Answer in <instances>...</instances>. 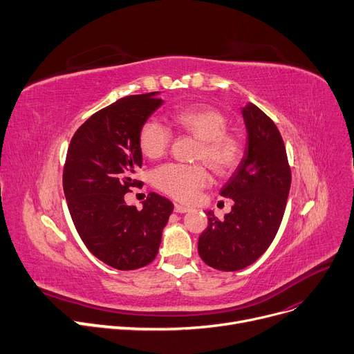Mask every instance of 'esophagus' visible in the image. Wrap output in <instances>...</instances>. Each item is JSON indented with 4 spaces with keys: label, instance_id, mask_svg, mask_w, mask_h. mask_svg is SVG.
<instances>
[{
    "label": "esophagus",
    "instance_id": "1",
    "mask_svg": "<svg viewBox=\"0 0 354 354\" xmlns=\"http://www.w3.org/2000/svg\"><path fill=\"white\" fill-rule=\"evenodd\" d=\"M191 207L187 206H183L180 203H175V212H178V214H186V212H189Z\"/></svg>",
    "mask_w": 354,
    "mask_h": 354
}]
</instances>
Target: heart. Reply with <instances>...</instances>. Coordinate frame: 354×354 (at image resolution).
I'll return each instance as SVG.
<instances>
[{"label": "heart", "instance_id": "b5f03b06", "mask_svg": "<svg viewBox=\"0 0 354 354\" xmlns=\"http://www.w3.org/2000/svg\"><path fill=\"white\" fill-rule=\"evenodd\" d=\"M175 128L199 140L195 159L205 162L218 176H229L239 168L245 156V144L239 133L227 129V116L209 105L185 106L174 112ZM172 131L156 120H148L139 129L138 145L148 159H158L168 152ZM153 185L163 194L189 202L209 183L205 165L165 163L153 172Z\"/></svg>", "mask_w": 354, "mask_h": 354}]
</instances>
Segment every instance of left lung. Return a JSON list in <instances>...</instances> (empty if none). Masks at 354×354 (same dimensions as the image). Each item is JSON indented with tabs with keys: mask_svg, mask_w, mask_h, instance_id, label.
I'll return each instance as SVG.
<instances>
[{
	"mask_svg": "<svg viewBox=\"0 0 354 354\" xmlns=\"http://www.w3.org/2000/svg\"><path fill=\"white\" fill-rule=\"evenodd\" d=\"M248 148L238 171L222 187L230 214L207 212V227L198 242L202 261L223 272L241 270L261 257L283 219L292 172L286 147L270 118L253 104L242 108Z\"/></svg>",
	"mask_w": 354,
	"mask_h": 354,
	"instance_id": "8db88e82",
	"label": "left lung"
}]
</instances>
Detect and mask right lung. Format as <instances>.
Masks as SVG:
<instances>
[{
  "label": "right lung",
  "instance_id": "right-lung-1",
  "mask_svg": "<svg viewBox=\"0 0 354 354\" xmlns=\"http://www.w3.org/2000/svg\"><path fill=\"white\" fill-rule=\"evenodd\" d=\"M158 92L129 95L100 109L71 139L62 186L71 218L88 250L118 270L149 265L174 205L151 192L138 210L125 194L139 185L140 127L163 102Z\"/></svg>",
  "mask_w": 354,
  "mask_h": 354
}]
</instances>
